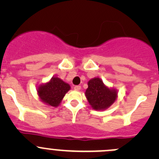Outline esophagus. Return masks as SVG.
<instances>
[{
	"instance_id": "obj_1",
	"label": "esophagus",
	"mask_w": 159,
	"mask_h": 159,
	"mask_svg": "<svg viewBox=\"0 0 159 159\" xmlns=\"http://www.w3.org/2000/svg\"><path fill=\"white\" fill-rule=\"evenodd\" d=\"M74 89H75V90H76V91H80V90H81V86L76 85V86H75V88H74Z\"/></svg>"
}]
</instances>
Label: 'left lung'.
Instances as JSON below:
<instances>
[{
  "mask_svg": "<svg viewBox=\"0 0 159 159\" xmlns=\"http://www.w3.org/2000/svg\"><path fill=\"white\" fill-rule=\"evenodd\" d=\"M85 97L91 108L96 111L108 108L118 98V91L108 87L98 77L91 78L88 82Z\"/></svg>",
  "mask_w": 159,
  "mask_h": 159,
  "instance_id": "8db88e82",
  "label": "left lung"
}]
</instances>
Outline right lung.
Masks as SVG:
<instances>
[{
    "mask_svg": "<svg viewBox=\"0 0 159 159\" xmlns=\"http://www.w3.org/2000/svg\"><path fill=\"white\" fill-rule=\"evenodd\" d=\"M70 89L68 83L58 77L54 76L46 83L37 87V93L40 100L48 106H59L66 93Z\"/></svg>",
    "mask_w": 159,
    "mask_h": 159,
    "instance_id": "add662e5",
    "label": "right lung"
}]
</instances>
